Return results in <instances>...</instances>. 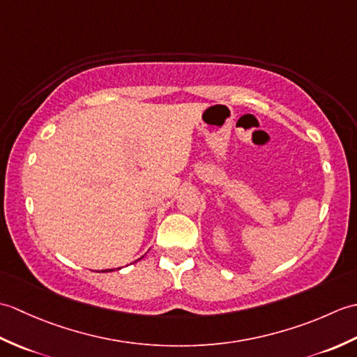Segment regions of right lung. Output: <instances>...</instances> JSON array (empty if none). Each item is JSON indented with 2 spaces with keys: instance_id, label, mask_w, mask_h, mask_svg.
Wrapping results in <instances>:
<instances>
[{
  "instance_id": "obj_1",
  "label": "right lung",
  "mask_w": 357,
  "mask_h": 357,
  "mask_svg": "<svg viewBox=\"0 0 357 357\" xmlns=\"http://www.w3.org/2000/svg\"><path fill=\"white\" fill-rule=\"evenodd\" d=\"M102 271H104V270H102ZM105 271H107V270H105ZM109 271H110V270H109Z\"/></svg>"
}]
</instances>
